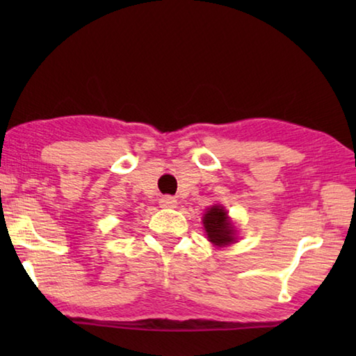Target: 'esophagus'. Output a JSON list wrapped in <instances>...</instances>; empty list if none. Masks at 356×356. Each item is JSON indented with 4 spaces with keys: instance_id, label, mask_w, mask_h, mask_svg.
<instances>
[{
    "instance_id": "34e87169",
    "label": "esophagus",
    "mask_w": 356,
    "mask_h": 356,
    "mask_svg": "<svg viewBox=\"0 0 356 356\" xmlns=\"http://www.w3.org/2000/svg\"><path fill=\"white\" fill-rule=\"evenodd\" d=\"M177 200L171 197V195H165V197L161 199V207L162 208H176Z\"/></svg>"
}]
</instances>
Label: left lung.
I'll list each match as a JSON object with an SVG mask.
<instances>
[{
    "label": "left lung",
    "mask_w": 356,
    "mask_h": 356,
    "mask_svg": "<svg viewBox=\"0 0 356 356\" xmlns=\"http://www.w3.org/2000/svg\"><path fill=\"white\" fill-rule=\"evenodd\" d=\"M203 226H205L207 236L209 241L217 246H225L234 241V228L229 222L228 214L223 207H213L207 211L203 217Z\"/></svg>",
    "instance_id": "8db88e82"
}]
</instances>
